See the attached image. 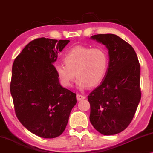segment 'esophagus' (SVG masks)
I'll use <instances>...</instances> for the list:
<instances>
[{"label": "esophagus", "instance_id": "1", "mask_svg": "<svg viewBox=\"0 0 153 153\" xmlns=\"http://www.w3.org/2000/svg\"><path fill=\"white\" fill-rule=\"evenodd\" d=\"M76 98H77V100L78 101H81V100H84L85 97L84 95H79V94H78V95H76Z\"/></svg>", "mask_w": 153, "mask_h": 153}]
</instances>
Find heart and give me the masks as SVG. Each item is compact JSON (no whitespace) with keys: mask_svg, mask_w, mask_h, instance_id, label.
Instances as JSON below:
<instances>
[{"mask_svg":"<svg viewBox=\"0 0 153 153\" xmlns=\"http://www.w3.org/2000/svg\"><path fill=\"white\" fill-rule=\"evenodd\" d=\"M65 64H58L56 72L64 86H72L75 77L77 87L83 89L97 85L105 76L108 68V56L100 48L77 46L65 56Z\"/></svg>","mask_w":153,"mask_h":153,"instance_id":"obj_1","label":"heart"}]
</instances>
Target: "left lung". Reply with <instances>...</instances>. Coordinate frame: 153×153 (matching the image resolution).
I'll use <instances>...</instances> for the list:
<instances>
[{"label":"left lung","instance_id":"1","mask_svg":"<svg viewBox=\"0 0 153 153\" xmlns=\"http://www.w3.org/2000/svg\"><path fill=\"white\" fill-rule=\"evenodd\" d=\"M91 39L105 45L108 65L101 84L88 96L90 121L102 134H116L132 120L141 100L140 64L133 47L118 35L99 34Z\"/></svg>","mask_w":153,"mask_h":153}]
</instances>
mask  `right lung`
<instances>
[{
    "label": "right lung",
    "instance_id": "add662e5",
    "mask_svg": "<svg viewBox=\"0 0 153 153\" xmlns=\"http://www.w3.org/2000/svg\"><path fill=\"white\" fill-rule=\"evenodd\" d=\"M70 40L41 37L28 43L12 65L10 93L16 116L30 132L53 139L63 132L76 93L60 85L53 63Z\"/></svg>",
    "mask_w": 153,
    "mask_h": 153
}]
</instances>
